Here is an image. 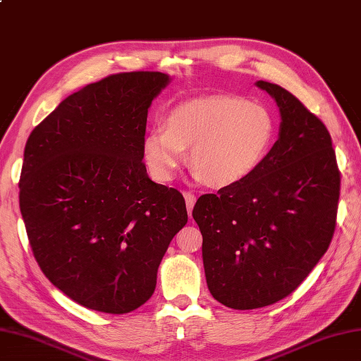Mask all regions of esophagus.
<instances>
[{
  "instance_id": "esophagus-1",
  "label": "esophagus",
  "mask_w": 361,
  "mask_h": 361,
  "mask_svg": "<svg viewBox=\"0 0 361 361\" xmlns=\"http://www.w3.org/2000/svg\"><path fill=\"white\" fill-rule=\"evenodd\" d=\"M183 197H185V204H187V209H188V216L191 217L192 207H195V204H196V196L192 195V192H190V191H185V192H183Z\"/></svg>"
}]
</instances>
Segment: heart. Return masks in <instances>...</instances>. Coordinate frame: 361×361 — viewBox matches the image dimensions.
I'll use <instances>...</instances> for the list:
<instances>
[{"instance_id": "obj_1", "label": "heart", "mask_w": 361, "mask_h": 361, "mask_svg": "<svg viewBox=\"0 0 361 361\" xmlns=\"http://www.w3.org/2000/svg\"><path fill=\"white\" fill-rule=\"evenodd\" d=\"M277 137V121L263 104L217 94L178 105L166 128L144 140V159L157 180H171L191 148L195 178L209 187L240 185L259 171Z\"/></svg>"}]
</instances>
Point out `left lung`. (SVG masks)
I'll return each mask as SVG.
<instances>
[{
  "label": "left lung",
  "mask_w": 361,
  "mask_h": 361,
  "mask_svg": "<svg viewBox=\"0 0 361 361\" xmlns=\"http://www.w3.org/2000/svg\"><path fill=\"white\" fill-rule=\"evenodd\" d=\"M280 110L279 139L240 185L196 202L211 295L233 310L282 300L328 251L336 231L340 171L328 128L283 87L257 81Z\"/></svg>",
  "instance_id": "1"
}]
</instances>
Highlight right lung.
<instances>
[{
  "mask_svg": "<svg viewBox=\"0 0 361 361\" xmlns=\"http://www.w3.org/2000/svg\"><path fill=\"white\" fill-rule=\"evenodd\" d=\"M161 72L110 75L70 94L24 148L20 209L41 271L89 310L126 314L154 293L188 221L178 190L147 174L144 140Z\"/></svg>",
  "mask_w": 361,
  "mask_h": 361,
  "instance_id": "add662e5",
  "label": "right lung"
}]
</instances>
